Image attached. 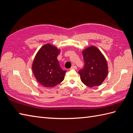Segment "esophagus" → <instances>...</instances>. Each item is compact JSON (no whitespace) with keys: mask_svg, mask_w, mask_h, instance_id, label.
I'll return each mask as SVG.
<instances>
[{"mask_svg":"<svg viewBox=\"0 0 133 133\" xmlns=\"http://www.w3.org/2000/svg\"><path fill=\"white\" fill-rule=\"evenodd\" d=\"M77 69V66H74H74H72L71 67V69H74V70H76Z\"/></svg>","mask_w":133,"mask_h":133,"instance_id":"34e87169","label":"esophagus"}]
</instances>
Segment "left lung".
Segmentation results:
<instances>
[{
    "mask_svg": "<svg viewBox=\"0 0 133 133\" xmlns=\"http://www.w3.org/2000/svg\"><path fill=\"white\" fill-rule=\"evenodd\" d=\"M84 65L79 71L81 81L86 86L92 87L102 83L108 74L106 58L95 46H90L83 51Z\"/></svg>",
    "mask_w": 133,
    "mask_h": 133,
    "instance_id": "8db88e82",
    "label": "left lung"
}]
</instances>
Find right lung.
Listing matches in <instances>:
<instances>
[{"label":"right lung","instance_id":"add662e5","mask_svg":"<svg viewBox=\"0 0 133 133\" xmlns=\"http://www.w3.org/2000/svg\"><path fill=\"white\" fill-rule=\"evenodd\" d=\"M60 52V49L47 43L36 54L32 70L36 79L42 86L53 87L63 81L66 71L61 69L57 59Z\"/></svg>","mask_w":133,"mask_h":133}]
</instances>
